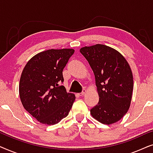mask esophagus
<instances>
[{"label":"esophagus","mask_w":153,"mask_h":153,"mask_svg":"<svg viewBox=\"0 0 153 153\" xmlns=\"http://www.w3.org/2000/svg\"><path fill=\"white\" fill-rule=\"evenodd\" d=\"M85 92H86V90H85V89H83L82 92H81V93H79L78 95H79V96H82V95H84V94L85 93Z\"/></svg>","instance_id":"34e87169"}]
</instances>
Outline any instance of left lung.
Wrapping results in <instances>:
<instances>
[{
  "instance_id": "1",
  "label": "left lung",
  "mask_w": 153,
  "mask_h": 153,
  "mask_svg": "<svg viewBox=\"0 0 153 153\" xmlns=\"http://www.w3.org/2000/svg\"><path fill=\"white\" fill-rule=\"evenodd\" d=\"M95 77L99 102L91 109L92 116L103 124L118 122L130 106L133 76L125 58L112 48L98 45L81 48Z\"/></svg>"
}]
</instances>
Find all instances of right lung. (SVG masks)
I'll return each instance as SVG.
<instances>
[{"mask_svg": "<svg viewBox=\"0 0 153 153\" xmlns=\"http://www.w3.org/2000/svg\"><path fill=\"white\" fill-rule=\"evenodd\" d=\"M74 53L72 49H49L31 58L23 70L19 96L25 109L39 123H58L69 114L75 100L61 85L62 70Z\"/></svg>", "mask_w": 153, "mask_h": 153, "instance_id": "add662e5", "label": "right lung"}]
</instances>
